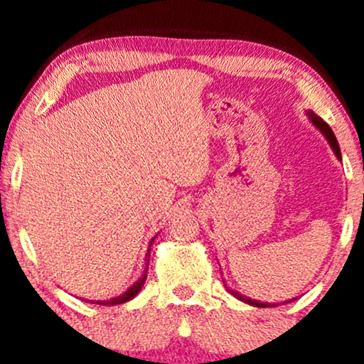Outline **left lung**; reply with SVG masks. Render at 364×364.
Here are the masks:
<instances>
[{
  "label": "left lung",
  "instance_id": "left-lung-1",
  "mask_svg": "<svg viewBox=\"0 0 364 364\" xmlns=\"http://www.w3.org/2000/svg\"><path fill=\"white\" fill-rule=\"evenodd\" d=\"M308 116H310V118H311L313 124H315V127L318 128L320 132L323 133L325 136H327V140H328L330 147H332L333 152H336L337 159H341V149H339V141H337L336 135H333L332 128H330L328 124L325 123V121L321 119L320 116H316L315 112H313V111H308ZM229 292H231L232 296H236L237 299H241V301H245V303H248V304H253V306H260V308H265V306H274V304H269V303H260V301H255V299H250V298H246V296H241L240 292H236V291H229ZM289 301H292V299H289Z\"/></svg>",
  "mask_w": 364,
  "mask_h": 364
}]
</instances>
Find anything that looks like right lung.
Here are the masks:
<instances>
[{
	"mask_svg": "<svg viewBox=\"0 0 364 364\" xmlns=\"http://www.w3.org/2000/svg\"><path fill=\"white\" fill-rule=\"evenodd\" d=\"M154 241V240H152ZM150 246H152V243H150ZM149 257H150V248L147 252V257H145V270H144V275L136 281L135 284H133L132 287L127 292H123V294L118 296V298H112V299H106V301H95V304H102V306H114V304H121V303H127L129 301V299L135 298L136 294H139V291L141 289V286H144L145 279H147V270H149Z\"/></svg>",
	"mask_w": 364,
	"mask_h": 364,
	"instance_id": "right-lung-1",
	"label": "right lung"
}]
</instances>
